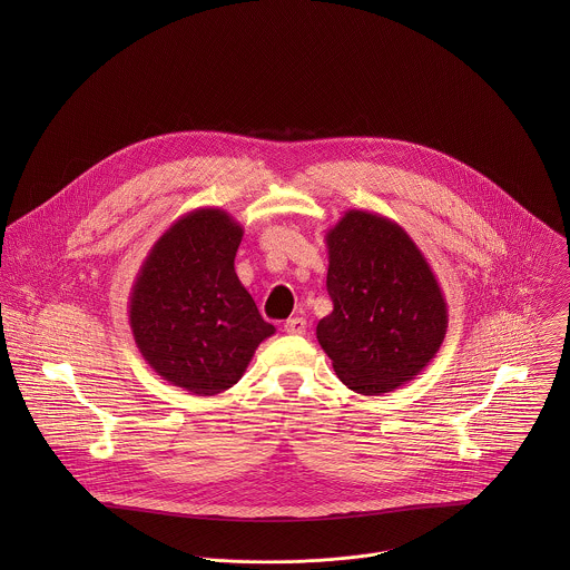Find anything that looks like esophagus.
Listing matches in <instances>:
<instances>
[{
  "instance_id": "34e87169",
  "label": "esophagus",
  "mask_w": 570,
  "mask_h": 570,
  "mask_svg": "<svg viewBox=\"0 0 570 570\" xmlns=\"http://www.w3.org/2000/svg\"><path fill=\"white\" fill-rule=\"evenodd\" d=\"M285 331L292 335H303L307 331V321L305 318H289L285 321Z\"/></svg>"
}]
</instances>
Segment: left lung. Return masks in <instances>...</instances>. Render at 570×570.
Here are the masks:
<instances>
[{"label":"left lung","instance_id":"left-lung-1","mask_svg":"<svg viewBox=\"0 0 570 570\" xmlns=\"http://www.w3.org/2000/svg\"><path fill=\"white\" fill-rule=\"evenodd\" d=\"M333 312L316 335L344 386L382 395L414 380L439 353L448 305L439 281L389 217L346 210L326 233Z\"/></svg>","mask_w":570,"mask_h":570}]
</instances>
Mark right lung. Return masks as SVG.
Masks as SVG:
<instances>
[{
    "mask_svg": "<svg viewBox=\"0 0 570 570\" xmlns=\"http://www.w3.org/2000/svg\"><path fill=\"white\" fill-rule=\"evenodd\" d=\"M242 237L226 210H190L164 230L131 287L129 325L142 357L193 395L233 389L276 331L235 272Z\"/></svg>",
    "mask_w": 570,
    "mask_h": 570,
    "instance_id": "obj_1",
    "label": "right lung"
}]
</instances>
